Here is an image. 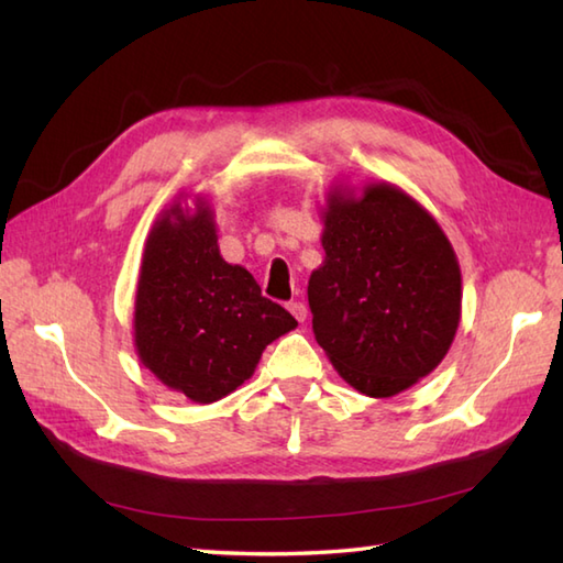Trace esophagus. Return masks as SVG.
Here are the masks:
<instances>
[{"label":"esophagus","instance_id":"esophagus-1","mask_svg":"<svg viewBox=\"0 0 563 563\" xmlns=\"http://www.w3.org/2000/svg\"><path fill=\"white\" fill-rule=\"evenodd\" d=\"M288 309H290V312H292V317L297 319V321H300V324H305V319H307V305L305 302H290L288 305Z\"/></svg>","mask_w":563,"mask_h":563}]
</instances>
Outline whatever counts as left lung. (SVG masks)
<instances>
[{"label":"left lung","instance_id":"obj_1","mask_svg":"<svg viewBox=\"0 0 563 563\" xmlns=\"http://www.w3.org/2000/svg\"><path fill=\"white\" fill-rule=\"evenodd\" d=\"M324 263L307 285L312 329L353 389L387 399L433 373L462 312V275L433 214L391 184L333 190Z\"/></svg>","mask_w":563,"mask_h":563}]
</instances>
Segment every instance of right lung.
Listing matches in <instances>:
<instances>
[{"mask_svg": "<svg viewBox=\"0 0 563 563\" xmlns=\"http://www.w3.org/2000/svg\"><path fill=\"white\" fill-rule=\"evenodd\" d=\"M297 327L246 268L220 256L212 210L176 202L152 227L135 295V349L162 385L212 404L254 375L268 343Z\"/></svg>", "mask_w": 563, "mask_h": 563, "instance_id": "right-lung-1", "label": "right lung"}]
</instances>
